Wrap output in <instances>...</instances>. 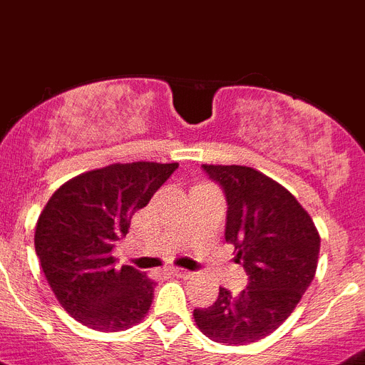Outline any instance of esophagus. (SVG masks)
I'll use <instances>...</instances> for the list:
<instances>
[{
    "instance_id": "1",
    "label": "esophagus",
    "mask_w": 365,
    "mask_h": 365,
    "mask_svg": "<svg viewBox=\"0 0 365 365\" xmlns=\"http://www.w3.org/2000/svg\"><path fill=\"white\" fill-rule=\"evenodd\" d=\"M170 274H175V277L178 278H190L195 272H190V271H185V269H180V267H170L169 269Z\"/></svg>"
}]
</instances>
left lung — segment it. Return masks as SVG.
<instances>
[{"label":"left lung","mask_w":365,"mask_h":365,"mask_svg":"<svg viewBox=\"0 0 365 365\" xmlns=\"http://www.w3.org/2000/svg\"><path fill=\"white\" fill-rule=\"evenodd\" d=\"M227 202L225 242L235 245L247 287H220L212 305L195 309L196 326L225 346L262 340L287 320L317 272L320 236L311 216L274 180L244 165H202Z\"/></svg>","instance_id":"left-lung-1"}]
</instances>
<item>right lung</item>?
<instances>
[{
	"instance_id": "right-lung-1",
	"label": "right lung",
	"mask_w": 365,
	"mask_h": 365,
	"mask_svg": "<svg viewBox=\"0 0 365 365\" xmlns=\"http://www.w3.org/2000/svg\"><path fill=\"white\" fill-rule=\"evenodd\" d=\"M178 163H116L91 170L51 196L36 225V255L52 293L72 318L96 331H121L145 317L154 284L113 251Z\"/></svg>"
}]
</instances>
